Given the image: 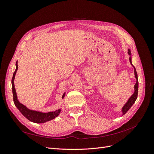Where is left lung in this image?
Returning a JSON list of instances; mask_svg holds the SVG:
<instances>
[{
	"instance_id": "left-lung-1",
	"label": "left lung",
	"mask_w": 154,
	"mask_h": 154,
	"mask_svg": "<svg viewBox=\"0 0 154 154\" xmlns=\"http://www.w3.org/2000/svg\"><path fill=\"white\" fill-rule=\"evenodd\" d=\"M128 54L130 56L129 57V60H130V64L132 65V66L134 67V75H135V78L136 79V84L134 85V94L130 97V98L128 100V101H127V103H126L122 107V112L123 113V116L124 114H125L127 112V111L131 108V106L133 105V104L135 103V101L137 100V94H138V78H137V74L136 72V70L135 67L133 66L132 63V57H131V51L128 49Z\"/></svg>"
}]
</instances>
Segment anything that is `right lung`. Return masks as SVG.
Instances as JSON below:
<instances>
[{"label":"right lung","instance_id":"1","mask_svg":"<svg viewBox=\"0 0 154 154\" xmlns=\"http://www.w3.org/2000/svg\"><path fill=\"white\" fill-rule=\"evenodd\" d=\"M18 70V62H16V69L15 72L13 73L12 80H11V84H12V91H13V101L14 103H15L17 108L18 109L20 112L23 114V116H25V117L29 120L30 122H32L33 123H44L49 121L52 120L57 118V116L61 112V109H58L54 111H51L48 112H42L37 111L31 110L26 107L24 105L20 103V101H18L17 95V92L15 88V84H14V80H15V75L17 71ZM65 94H66V92L63 93L62 98L63 99L65 97Z\"/></svg>","mask_w":154,"mask_h":154}]
</instances>
